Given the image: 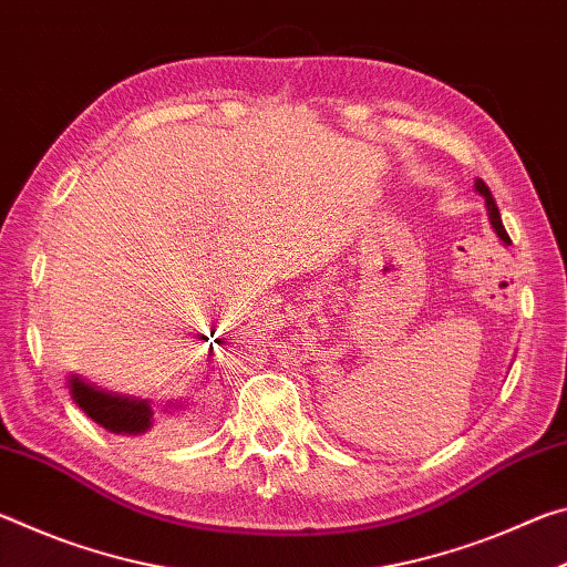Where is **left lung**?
<instances>
[{"label":"left lung","mask_w":567,"mask_h":567,"mask_svg":"<svg viewBox=\"0 0 567 567\" xmlns=\"http://www.w3.org/2000/svg\"><path fill=\"white\" fill-rule=\"evenodd\" d=\"M475 189L480 192V195L485 197V205H487V215H491V225L495 227V233H497V237L503 239V243H511V237H507V233H505V227H503V219H501V209H497V205H495V197H493V192H491V187L485 185L483 179H475Z\"/></svg>","instance_id":"8db88e82"}]
</instances>
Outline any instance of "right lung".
<instances>
[{
  "mask_svg": "<svg viewBox=\"0 0 567 567\" xmlns=\"http://www.w3.org/2000/svg\"><path fill=\"white\" fill-rule=\"evenodd\" d=\"M70 390L76 405L97 422V425L120 435H142L152 427V408L147 400H132L112 392H102L80 378L70 380Z\"/></svg>",
  "mask_w": 567,
  "mask_h": 567,
  "instance_id": "right-lung-1",
  "label": "right lung"
}]
</instances>
